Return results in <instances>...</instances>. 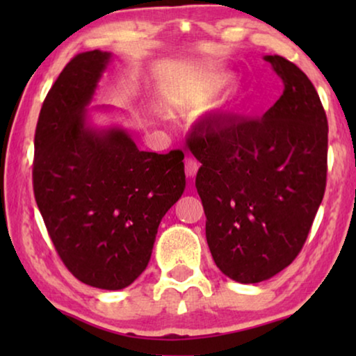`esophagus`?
Segmentation results:
<instances>
[{"label": "esophagus", "mask_w": 356, "mask_h": 356, "mask_svg": "<svg viewBox=\"0 0 356 356\" xmlns=\"http://www.w3.org/2000/svg\"><path fill=\"white\" fill-rule=\"evenodd\" d=\"M197 168H200V165H197L196 160L186 159L185 160V174H186V177H190V179L195 177L196 172H197Z\"/></svg>", "instance_id": "1"}]
</instances>
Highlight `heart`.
I'll use <instances>...</instances> for the list:
<instances>
[{"label":"heart","instance_id":"heart-1","mask_svg":"<svg viewBox=\"0 0 356 356\" xmlns=\"http://www.w3.org/2000/svg\"><path fill=\"white\" fill-rule=\"evenodd\" d=\"M234 83V74L231 72H212V74H207L201 76L200 80L193 81L188 88H186L185 99H184V108L185 110H197L202 111L206 108L212 106L216 99L226 91V89ZM252 97L251 92L240 91L236 99L231 102V105L227 106V111L232 114V116H238V114H243L248 106L251 105Z\"/></svg>","mask_w":356,"mask_h":356}]
</instances>
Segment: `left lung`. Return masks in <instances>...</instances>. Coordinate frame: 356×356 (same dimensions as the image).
Instances as JSON below:
<instances>
[{"label":"left lung","instance_id":"obj_1","mask_svg":"<svg viewBox=\"0 0 356 356\" xmlns=\"http://www.w3.org/2000/svg\"><path fill=\"white\" fill-rule=\"evenodd\" d=\"M264 59L284 84L276 104L259 120H206L188 140L202 163L196 188L210 252L242 284L292 264L327 185L328 122L316 88L286 58Z\"/></svg>","mask_w":356,"mask_h":356}]
</instances>
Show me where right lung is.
Returning <instances> with one entry per match:
<instances>
[{"label":"right lung","mask_w":356,"mask_h":356,"mask_svg":"<svg viewBox=\"0 0 356 356\" xmlns=\"http://www.w3.org/2000/svg\"><path fill=\"white\" fill-rule=\"evenodd\" d=\"M111 59L80 53L59 74L39 114L33 184L65 267L84 284L119 291L146 270L160 221L185 190V171L182 150L144 152L122 125L92 124L89 105Z\"/></svg>","instance_id":"add662e5"}]
</instances>
